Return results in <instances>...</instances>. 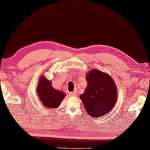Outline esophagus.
<instances>
[{"instance_id":"obj_1","label":"esophagus","mask_w":150,"mask_h":150,"mask_svg":"<svg viewBox=\"0 0 150 150\" xmlns=\"http://www.w3.org/2000/svg\"><path fill=\"white\" fill-rule=\"evenodd\" d=\"M69 95L71 96H77V93H75L74 92H70L69 93Z\"/></svg>"}]
</instances>
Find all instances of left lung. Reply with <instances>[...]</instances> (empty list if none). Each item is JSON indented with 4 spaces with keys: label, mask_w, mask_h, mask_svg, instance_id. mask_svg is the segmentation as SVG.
<instances>
[{
    "label": "left lung",
    "mask_w": 150,
    "mask_h": 150,
    "mask_svg": "<svg viewBox=\"0 0 150 150\" xmlns=\"http://www.w3.org/2000/svg\"><path fill=\"white\" fill-rule=\"evenodd\" d=\"M87 86L80 96L85 110L91 117L107 115L115 106L118 90L114 79L98 69H93L86 75Z\"/></svg>",
    "instance_id": "1"
}]
</instances>
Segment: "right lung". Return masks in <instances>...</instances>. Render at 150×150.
Segmentation results:
<instances>
[{"mask_svg": "<svg viewBox=\"0 0 150 150\" xmlns=\"http://www.w3.org/2000/svg\"><path fill=\"white\" fill-rule=\"evenodd\" d=\"M51 81L48 80L43 74L39 78L36 92L40 101L44 107L49 109L57 108L65 98L66 93L62 90L54 88Z\"/></svg>", "mask_w": 150, "mask_h": 150, "instance_id": "obj_1", "label": "right lung"}]
</instances>
